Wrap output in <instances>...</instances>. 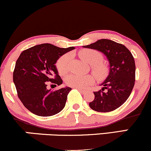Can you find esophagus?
Listing matches in <instances>:
<instances>
[{
  "instance_id": "1",
  "label": "esophagus",
  "mask_w": 151,
  "mask_h": 151,
  "mask_svg": "<svg viewBox=\"0 0 151 151\" xmlns=\"http://www.w3.org/2000/svg\"><path fill=\"white\" fill-rule=\"evenodd\" d=\"M76 89H77L78 90H79V91H81V92H84V91H84V89H80V88H76Z\"/></svg>"
}]
</instances>
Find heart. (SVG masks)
I'll return each instance as SVG.
<instances>
[{"label":"heart","mask_w":151,"mask_h":151,"mask_svg":"<svg viewBox=\"0 0 151 151\" xmlns=\"http://www.w3.org/2000/svg\"><path fill=\"white\" fill-rule=\"evenodd\" d=\"M79 56L83 60L91 65V70L98 79H103L108 73L107 67L102 63L103 55L101 52L95 50L85 49L79 52ZM72 58L70 53H67L62 56L57 62V69L60 74H65L69 70L70 62ZM94 81V78L91 74L79 75L72 74L65 78L67 85L74 88L84 89L91 85Z\"/></svg>","instance_id":"heart-1"}]
</instances>
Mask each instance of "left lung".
Returning <instances> with one entry per match:
<instances>
[{"label":"left lung","mask_w":151,"mask_h":151,"mask_svg":"<svg viewBox=\"0 0 151 151\" xmlns=\"http://www.w3.org/2000/svg\"><path fill=\"white\" fill-rule=\"evenodd\" d=\"M83 47L101 52L109 63L108 77L100 85L101 90L94 91V99L89 103L90 108L99 112L115 110L129 97L135 84L136 65L132 54L125 46L107 39ZM104 89L107 91L104 93Z\"/></svg>","instance_id":"obj_1"}]
</instances>
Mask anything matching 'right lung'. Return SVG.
<instances>
[{
	"label": "right lung",
	"instance_id": "obj_1",
	"mask_svg": "<svg viewBox=\"0 0 151 151\" xmlns=\"http://www.w3.org/2000/svg\"><path fill=\"white\" fill-rule=\"evenodd\" d=\"M75 49L60 48L45 43L24 50L15 63L13 82L18 96L26 109L40 116L58 114L65 107L72 88L57 91L47 89V81L60 86L62 80L55 64L60 57Z\"/></svg>",
	"mask_w": 151,
	"mask_h": 151
}]
</instances>
